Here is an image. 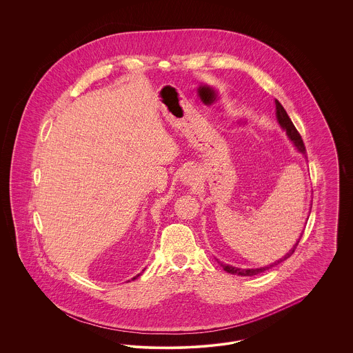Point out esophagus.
Segmentation results:
<instances>
[{
	"mask_svg": "<svg viewBox=\"0 0 353 353\" xmlns=\"http://www.w3.org/2000/svg\"><path fill=\"white\" fill-rule=\"evenodd\" d=\"M181 183L189 186V185H193L197 181V172L194 168H186L184 172L181 173V177H180Z\"/></svg>",
	"mask_w": 353,
	"mask_h": 353,
	"instance_id": "obj_1",
	"label": "esophagus"
}]
</instances>
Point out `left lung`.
Here are the masks:
<instances>
[{
    "instance_id": "obj_1",
    "label": "left lung",
    "mask_w": 353,
    "mask_h": 353,
    "mask_svg": "<svg viewBox=\"0 0 353 353\" xmlns=\"http://www.w3.org/2000/svg\"><path fill=\"white\" fill-rule=\"evenodd\" d=\"M275 115H276V120H278L281 128H282L283 131H285V134H287L288 140L292 143V145L295 147V150L303 153V156L305 157V147H304V143H303L302 136L296 131V128H295V125L292 124L291 119L288 118V115H287L283 105H282L279 101H276V99H275ZM311 205H312V203H311ZM308 217H310V216H308ZM301 238H302V234L299 235V238L296 239V242L294 243V246L291 248V250H288V252L285 254V256H282L281 259L275 261L274 263H270V265L263 266V268H256V269H241V268H234V266H232V265H226V263H223V262H219V259H217V261H219V265L222 266V269L225 270L226 272H229V274L241 275V276H252V275H256V274H261V272H263V271H266V270L271 269V268H274V266L279 265L281 262L285 261L287 258H290V256L294 254V252H295V249H296V246H298Z\"/></svg>"
}]
</instances>
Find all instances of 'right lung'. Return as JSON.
Returning <instances> with one entry per match:
<instances>
[{"mask_svg": "<svg viewBox=\"0 0 353 353\" xmlns=\"http://www.w3.org/2000/svg\"><path fill=\"white\" fill-rule=\"evenodd\" d=\"M143 271H144V270H143ZM137 276H140V274H137V275H136V276H134V279H136V278H137Z\"/></svg>", "mask_w": 353, "mask_h": 353, "instance_id": "1", "label": "right lung"}]
</instances>
